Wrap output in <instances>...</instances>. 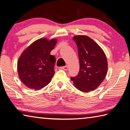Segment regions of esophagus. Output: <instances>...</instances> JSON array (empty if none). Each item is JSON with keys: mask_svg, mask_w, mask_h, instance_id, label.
I'll return each instance as SVG.
<instances>
[{"mask_svg": "<svg viewBox=\"0 0 130 130\" xmlns=\"http://www.w3.org/2000/svg\"><path fill=\"white\" fill-rule=\"evenodd\" d=\"M61 69L64 70H66H66H68V69H69V67H68L67 66H65L61 67Z\"/></svg>", "mask_w": 130, "mask_h": 130, "instance_id": "1", "label": "esophagus"}]
</instances>
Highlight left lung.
<instances>
[{
    "label": "left lung",
    "mask_w": 130,
    "mask_h": 130,
    "mask_svg": "<svg viewBox=\"0 0 130 130\" xmlns=\"http://www.w3.org/2000/svg\"><path fill=\"white\" fill-rule=\"evenodd\" d=\"M80 64L79 73L71 77L74 86L84 92L97 89L103 81L108 71V62L101 48L86 36H74Z\"/></svg>",
    "instance_id": "1"
}]
</instances>
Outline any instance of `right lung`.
Instances as JSON below:
<instances>
[{
    "mask_svg": "<svg viewBox=\"0 0 130 130\" xmlns=\"http://www.w3.org/2000/svg\"><path fill=\"white\" fill-rule=\"evenodd\" d=\"M57 42L56 39H40L21 54L17 64L19 77L25 86L39 90L47 85L55 74L56 59L50 55Z\"/></svg>",
    "mask_w": 130,
    "mask_h": 130,
    "instance_id": "obj_1",
    "label": "right lung"
}]
</instances>
